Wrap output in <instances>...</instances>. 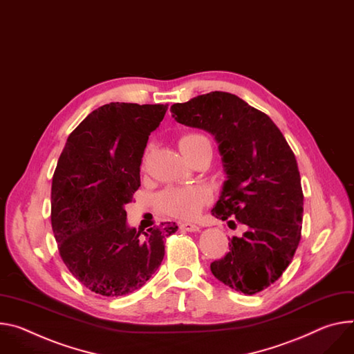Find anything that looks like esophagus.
<instances>
[{"label": "esophagus", "mask_w": 354, "mask_h": 354, "mask_svg": "<svg viewBox=\"0 0 354 354\" xmlns=\"http://www.w3.org/2000/svg\"><path fill=\"white\" fill-rule=\"evenodd\" d=\"M179 229L180 230H185V232H199L201 230V227L199 226H196V224H194V223H182L180 226H179Z\"/></svg>", "instance_id": "34e87169"}]
</instances>
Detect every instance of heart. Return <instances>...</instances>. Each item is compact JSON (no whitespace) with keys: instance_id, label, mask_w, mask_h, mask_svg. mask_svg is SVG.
I'll list each match as a JSON object with an SVG mask.
<instances>
[{"instance_id":"heart-1","label":"heart","mask_w":354,"mask_h":354,"mask_svg":"<svg viewBox=\"0 0 354 354\" xmlns=\"http://www.w3.org/2000/svg\"><path fill=\"white\" fill-rule=\"evenodd\" d=\"M209 142V140L198 133H190L179 140V147L185 155L190 153L201 144ZM152 147L148 145L142 155V168L147 167L148 158ZM212 199L210 190L206 186H171L158 195V206L169 216L178 218H194L196 217L206 203Z\"/></svg>"}]
</instances>
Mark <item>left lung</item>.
<instances>
[{
  "mask_svg": "<svg viewBox=\"0 0 354 354\" xmlns=\"http://www.w3.org/2000/svg\"><path fill=\"white\" fill-rule=\"evenodd\" d=\"M172 117L213 134L226 180L212 209L244 224L210 270L224 285L254 295L291 264L302 230L304 194L295 155L274 121L236 94L210 91L171 107Z\"/></svg>",
  "mask_w": 354,
  "mask_h": 354,
  "instance_id": "left-lung-1",
  "label": "left lung"
}]
</instances>
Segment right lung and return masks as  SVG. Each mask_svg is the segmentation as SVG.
<instances>
[{
	"instance_id": "obj_1",
	"label": "right lung",
	"mask_w": 354,
	"mask_h": 354,
	"mask_svg": "<svg viewBox=\"0 0 354 354\" xmlns=\"http://www.w3.org/2000/svg\"><path fill=\"white\" fill-rule=\"evenodd\" d=\"M168 104L110 103L91 111L69 136L52 179L50 221L59 254L91 292L117 298L140 289L178 230L160 223L144 236L127 226L124 206L141 186L148 137Z\"/></svg>"
}]
</instances>
